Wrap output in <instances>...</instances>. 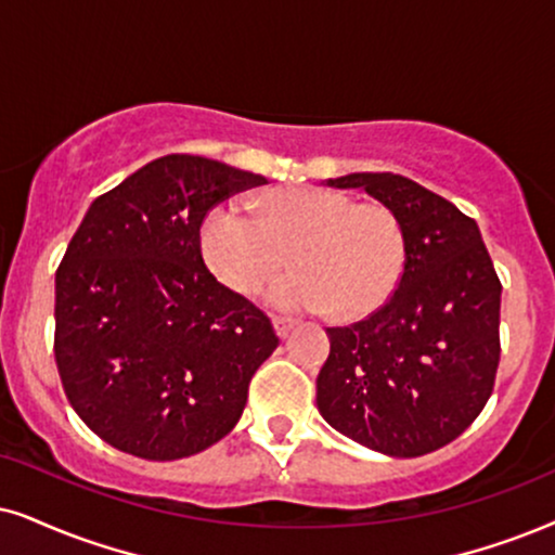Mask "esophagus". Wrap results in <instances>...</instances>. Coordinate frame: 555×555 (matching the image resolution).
<instances>
[{"instance_id":"34e87169","label":"esophagus","mask_w":555,"mask_h":555,"mask_svg":"<svg viewBox=\"0 0 555 555\" xmlns=\"http://www.w3.org/2000/svg\"><path fill=\"white\" fill-rule=\"evenodd\" d=\"M273 330H276V335H279V338L286 340V338H289V335H292L294 325H292L289 320H282V318H276V320H273Z\"/></svg>"}]
</instances>
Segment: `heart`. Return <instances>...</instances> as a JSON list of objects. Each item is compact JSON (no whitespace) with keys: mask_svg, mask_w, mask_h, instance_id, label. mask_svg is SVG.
Segmentation results:
<instances>
[{"mask_svg":"<svg viewBox=\"0 0 555 555\" xmlns=\"http://www.w3.org/2000/svg\"><path fill=\"white\" fill-rule=\"evenodd\" d=\"M199 250L230 292L250 294L273 279L263 301L279 312H330L363 318L395 294L404 271V230L382 205H359L322 186L282 189L263 196L256 215L222 202L202 220Z\"/></svg>","mask_w":555,"mask_h":555,"instance_id":"heart-1","label":"heart"}]
</instances>
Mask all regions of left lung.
I'll return each mask as SVG.
<instances>
[{"instance_id": "obj_1", "label": "left lung", "mask_w": 555, "mask_h": 555, "mask_svg": "<svg viewBox=\"0 0 555 555\" xmlns=\"http://www.w3.org/2000/svg\"><path fill=\"white\" fill-rule=\"evenodd\" d=\"M404 230V271L382 310L330 327L318 410L371 451L417 459L459 438L492 395L500 363L502 284L479 225L397 173H346Z\"/></svg>"}]
</instances>
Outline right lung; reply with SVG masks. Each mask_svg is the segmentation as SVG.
Masks as SVG:
<instances>
[{
  "mask_svg": "<svg viewBox=\"0 0 555 555\" xmlns=\"http://www.w3.org/2000/svg\"><path fill=\"white\" fill-rule=\"evenodd\" d=\"M263 177L186 153L96 196L55 271V363L89 430L145 461L207 451L233 430L271 320L207 271L205 215Z\"/></svg>",
  "mask_w": 555,
  "mask_h": 555,
  "instance_id": "add662e5",
  "label": "right lung"
}]
</instances>
